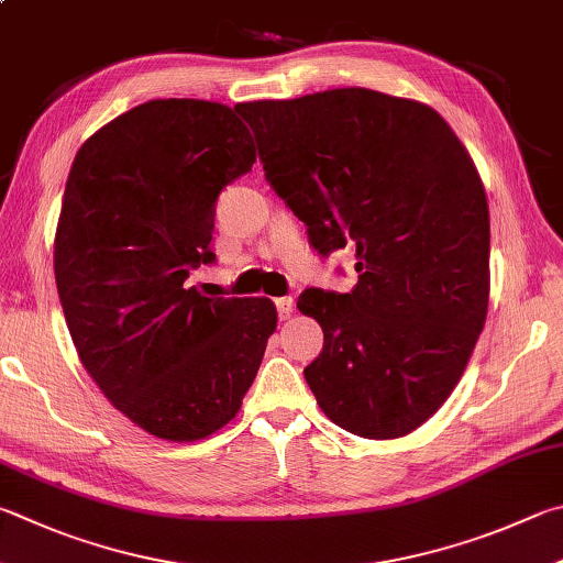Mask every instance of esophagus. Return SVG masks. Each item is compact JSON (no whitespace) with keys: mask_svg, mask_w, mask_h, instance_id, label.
<instances>
[{"mask_svg":"<svg viewBox=\"0 0 563 563\" xmlns=\"http://www.w3.org/2000/svg\"><path fill=\"white\" fill-rule=\"evenodd\" d=\"M275 308H278L280 320H290L292 310H295V300L292 298H278V300H275Z\"/></svg>","mask_w":563,"mask_h":563,"instance_id":"1","label":"esophagus"}]
</instances>
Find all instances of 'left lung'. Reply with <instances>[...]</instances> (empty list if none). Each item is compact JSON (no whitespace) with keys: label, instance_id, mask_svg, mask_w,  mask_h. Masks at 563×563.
Segmentation results:
<instances>
[{"label":"left lung","instance_id":"8db88e82","mask_svg":"<svg viewBox=\"0 0 563 563\" xmlns=\"http://www.w3.org/2000/svg\"><path fill=\"white\" fill-rule=\"evenodd\" d=\"M236 110L312 249H356L350 292L298 300L324 332L305 369L317 404L362 438L416 431L453 394L487 317L489 211L473 157L433 108L369 88Z\"/></svg>","mask_w":563,"mask_h":563}]
</instances>
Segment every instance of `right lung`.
Instances as JSON below:
<instances>
[{"label": "right lung", "mask_w": 563, "mask_h": 563, "mask_svg": "<svg viewBox=\"0 0 563 563\" xmlns=\"http://www.w3.org/2000/svg\"><path fill=\"white\" fill-rule=\"evenodd\" d=\"M236 108L150 100L80 145L54 241L60 308L108 401L150 435L187 443L239 413L278 312L268 298H203L221 189L251 172Z\"/></svg>", "instance_id": "right-lung-1"}]
</instances>
